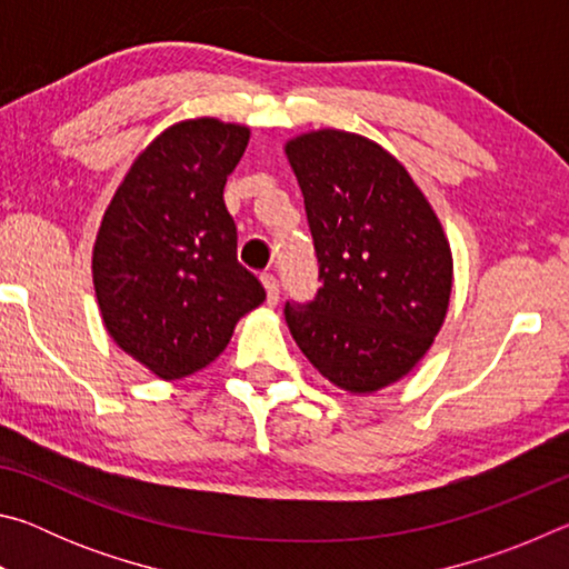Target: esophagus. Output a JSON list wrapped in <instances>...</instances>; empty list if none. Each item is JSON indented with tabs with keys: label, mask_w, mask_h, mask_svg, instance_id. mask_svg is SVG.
<instances>
[{
	"label": "esophagus",
	"mask_w": 569,
	"mask_h": 569,
	"mask_svg": "<svg viewBox=\"0 0 569 569\" xmlns=\"http://www.w3.org/2000/svg\"><path fill=\"white\" fill-rule=\"evenodd\" d=\"M261 281L266 286V301H268V306H276L278 298H281V286H278V278L273 273H263Z\"/></svg>",
	"instance_id": "1"
}]
</instances>
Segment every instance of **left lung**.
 Segmentation results:
<instances>
[{
  "label": "left lung",
  "instance_id": "8db88e82",
  "mask_svg": "<svg viewBox=\"0 0 569 569\" xmlns=\"http://www.w3.org/2000/svg\"><path fill=\"white\" fill-rule=\"evenodd\" d=\"M286 156L321 281L311 301H286V323L336 387L377 391L409 373L445 321V230L401 162L361 134L308 132L288 142Z\"/></svg>",
  "mask_w": 569,
  "mask_h": 569
}]
</instances>
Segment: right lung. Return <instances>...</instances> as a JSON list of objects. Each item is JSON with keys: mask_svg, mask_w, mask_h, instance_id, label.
I'll return each mask as SVG.
<instances>
[{"mask_svg": "<svg viewBox=\"0 0 569 569\" xmlns=\"http://www.w3.org/2000/svg\"><path fill=\"white\" fill-rule=\"evenodd\" d=\"M248 130L178 122L132 162L104 210L92 273L102 321L160 379H182L226 349L266 288L238 263L223 188Z\"/></svg>", "mask_w": 569, "mask_h": 569, "instance_id": "right-lung-1", "label": "right lung"}]
</instances>
